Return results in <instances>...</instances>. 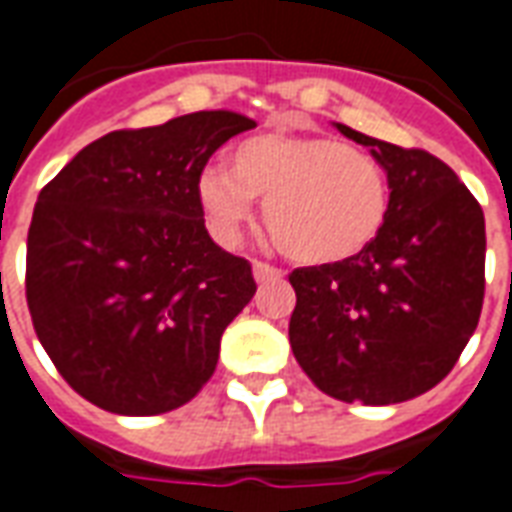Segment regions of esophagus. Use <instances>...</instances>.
Listing matches in <instances>:
<instances>
[{"label":"esophagus","mask_w":512,"mask_h":512,"mask_svg":"<svg viewBox=\"0 0 512 512\" xmlns=\"http://www.w3.org/2000/svg\"><path fill=\"white\" fill-rule=\"evenodd\" d=\"M253 278L259 283L272 281V278H281V270L272 267V264H264V261H253Z\"/></svg>","instance_id":"obj_1"}]
</instances>
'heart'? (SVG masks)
I'll use <instances>...</instances> for the list:
<instances>
[{"instance_id":"obj_1","label":"heart","mask_w":512,"mask_h":512,"mask_svg":"<svg viewBox=\"0 0 512 512\" xmlns=\"http://www.w3.org/2000/svg\"><path fill=\"white\" fill-rule=\"evenodd\" d=\"M204 218L223 242L237 240L253 199L275 245L302 264H333L368 248L382 231L390 188L363 149L327 136L259 133L229 152V169L196 179Z\"/></svg>"}]
</instances>
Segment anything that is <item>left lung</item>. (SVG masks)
Returning a JSON list of instances; mask_svg holds the SVG:
<instances>
[{
	"mask_svg": "<svg viewBox=\"0 0 512 512\" xmlns=\"http://www.w3.org/2000/svg\"><path fill=\"white\" fill-rule=\"evenodd\" d=\"M387 171L390 207L376 240L343 261L300 267L289 343L322 393L401 404L453 371L486 289V218L455 171L335 122Z\"/></svg>",
	"mask_w": 512,
	"mask_h": 512,
	"instance_id": "1",
	"label": "left lung"
}]
</instances>
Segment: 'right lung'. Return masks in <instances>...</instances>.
<instances>
[{"instance_id":"right-lung-1","label":"right lung","mask_w":512,"mask_h":512,"mask_svg":"<svg viewBox=\"0 0 512 512\" xmlns=\"http://www.w3.org/2000/svg\"><path fill=\"white\" fill-rule=\"evenodd\" d=\"M256 122L196 111L92 141L40 190L26 237V302L65 382L106 412L188 404L220 335L251 302V264L204 226L196 179Z\"/></svg>"}]
</instances>
